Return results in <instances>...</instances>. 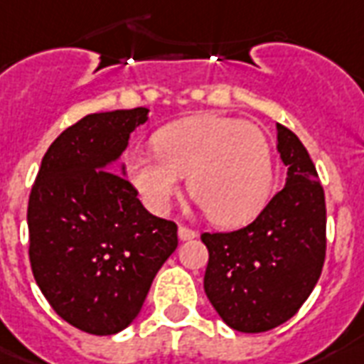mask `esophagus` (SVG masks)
<instances>
[{
  "label": "esophagus",
  "mask_w": 364,
  "mask_h": 364,
  "mask_svg": "<svg viewBox=\"0 0 364 364\" xmlns=\"http://www.w3.org/2000/svg\"><path fill=\"white\" fill-rule=\"evenodd\" d=\"M197 232L196 230H190L186 226H178V239L180 241H190V239H196Z\"/></svg>",
  "instance_id": "34e87169"
}]
</instances>
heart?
I'll return each mask as SVG.
<instances>
[{
	"label": "heart",
	"instance_id": "1",
	"mask_svg": "<svg viewBox=\"0 0 364 364\" xmlns=\"http://www.w3.org/2000/svg\"><path fill=\"white\" fill-rule=\"evenodd\" d=\"M151 154H131L125 173L144 205L165 213L188 176V190L208 220L237 226L255 218L273 184L266 134L252 123L222 115H190L163 127Z\"/></svg>",
	"mask_w": 364,
	"mask_h": 364
}]
</instances>
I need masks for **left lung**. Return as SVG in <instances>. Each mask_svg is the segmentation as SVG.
Here are the masks:
<instances>
[{
	"mask_svg": "<svg viewBox=\"0 0 364 364\" xmlns=\"http://www.w3.org/2000/svg\"><path fill=\"white\" fill-rule=\"evenodd\" d=\"M284 188L255 222L203 233L205 294L230 328L266 332L296 314L321 277L326 249L325 191L300 138L277 125Z\"/></svg>",
	"mask_w": 364,
	"mask_h": 364,
	"instance_id": "left-lung-1",
	"label": "left lung"
}]
</instances>
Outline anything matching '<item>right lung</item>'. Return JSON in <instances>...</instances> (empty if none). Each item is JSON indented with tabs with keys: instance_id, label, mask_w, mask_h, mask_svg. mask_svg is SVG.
<instances>
[{
	"instance_id": "obj_1",
	"label": "right lung",
	"mask_w": 364,
	"mask_h": 364,
	"mask_svg": "<svg viewBox=\"0 0 364 364\" xmlns=\"http://www.w3.org/2000/svg\"><path fill=\"white\" fill-rule=\"evenodd\" d=\"M148 114L114 109L68 127L43 156L28 201L36 283L62 319L97 336L136 319L178 247L176 224L148 213L123 178L121 154Z\"/></svg>"
}]
</instances>
